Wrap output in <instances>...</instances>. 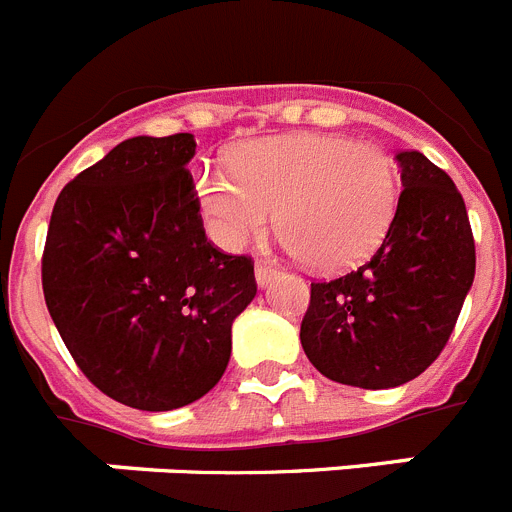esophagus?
Masks as SVG:
<instances>
[{
    "mask_svg": "<svg viewBox=\"0 0 512 512\" xmlns=\"http://www.w3.org/2000/svg\"><path fill=\"white\" fill-rule=\"evenodd\" d=\"M274 277H277V266L266 264V261H259V264H256V282H259L261 287H266Z\"/></svg>",
    "mask_w": 512,
    "mask_h": 512,
    "instance_id": "obj_1",
    "label": "esophagus"
}]
</instances>
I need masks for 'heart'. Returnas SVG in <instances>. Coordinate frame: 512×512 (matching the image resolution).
<instances>
[{"label": "heart", "instance_id": "obj_1", "mask_svg": "<svg viewBox=\"0 0 512 512\" xmlns=\"http://www.w3.org/2000/svg\"><path fill=\"white\" fill-rule=\"evenodd\" d=\"M197 197L225 248L264 233L277 210L289 251L312 269L343 271L369 259L390 233L400 174L377 143L292 133L241 146L230 171L202 169Z\"/></svg>", "mask_w": 512, "mask_h": 512}]
</instances>
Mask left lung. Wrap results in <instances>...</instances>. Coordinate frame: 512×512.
I'll return each mask as SVG.
<instances>
[{
	"mask_svg": "<svg viewBox=\"0 0 512 512\" xmlns=\"http://www.w3.org/2000/svg\"><path fill=\"white\" fill-rule=\"evenodd\" d=\"M395 220L366 264L310 284L300 325L307 359L333 382L387 390L423 374L449 343L474 282V235L451 176L397 153Z\"/></svg>",
	"mask_w": 512,
	"mask_h": 512,
	"instance_id": "8db88e82",
	"label": "left lung"
}]
</instances>
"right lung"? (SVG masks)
I'll use <instances>...</instances> for the list:
<instances>
[{
    "instance_id": "add662e5",
    "label": "right lung",
    "mask_w": 512,
    "mask_h": 512,
    "mask_svg": "<svg viewBox=\"0 0 512 512\" xmlns=\"http://www.w3.org/2000/svg\"><path fill=\"white\" fill-rule=\"evenodd\" d=\"M194 135L122 140L58 194L43 295L84 377L128 408L174 410L223 377L256 295L251 256L207 241Z\"/></svg>"
}]
</instances>
